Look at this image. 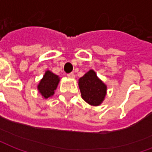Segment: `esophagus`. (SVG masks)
<instances>
[{
	"label": "esophagus",
	"mask_w": 152,
	"mask_h": 152,
	"mask_svg": "<svg viewBox=\"0 0 152 152\" xmlns=\"http://www.w3.org/2000/svg\"><path fill=\"white\" fill-rule=\"evenodd\" d=\"M67 76H68L69 78H74V77H75V74L73 72L68 73V74H67Z\"/></svg>",
	"instance_id": "34e87169"
}]
</instances>
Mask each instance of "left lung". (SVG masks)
Wrapping results in <instances>:
<instances>
[{"label":"left lung","instance_id":"8db88e82","mask_svg":"<svg viewBox=\"0 0 152 152\" xmlns=\"http://www.w3.org/2000/svg\"><path fill=\"white\" fill-rule=\"evenodd\" d=\"M79 88L82 99L93 106L100 105L107 94V86L97 76L94 70H89L80 78Z\"/></svg>","mask_w":152,"mask_h":152}]
</instances>
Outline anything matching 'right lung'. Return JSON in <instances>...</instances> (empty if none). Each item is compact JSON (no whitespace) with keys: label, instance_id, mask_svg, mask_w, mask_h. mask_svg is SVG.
Instances as JSON below:
<instances>
[{"label":"right lung","instance_id":"right-lung-1","mask_svg":"<svg viewBox=\"0 0 152 152\" xmlns=\"http://www.w3.org/2000/svg\"><path fill=\"white\" fill-rule=\"evenodd\" d=\"M59 80L58 76L53 74L50 71H46L37 86L39 92L45 99L50 98L53 95L54 90L57 89Z\"/></svg>","mask_w":152,"mask_h":152}]
</instances>
